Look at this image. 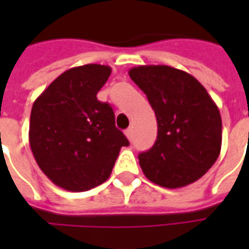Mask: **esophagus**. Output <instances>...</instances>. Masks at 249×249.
Segmentation results:
<instances>
[{"label": "esophagus", "instance_id": "obj_1", "mask_svg": "<svg viewBox=\"0 0 249 249\" xmlns=\"http://www.w3.org/2000/svg\"><path fill=\"white\" fill-rule=\"evenodd\" d=\"M125 136L128 137V140H132V137H133V130H132V128H128V129L125 130Z\"/></svg>", "mask_w": 249, "mask_h": 249}]
</instances>
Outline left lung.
Masks as SVG:
<instances>
[{
    "mask_svg": "<svg viewBox=\"0 0 249 249\" xmlns=\"http://www.w3.org/2000/svg\"><path fill=\"white\" fill-rule=\"evenodd\" d=\"M130 78L145 93L157 120V139L139 161L152 183L181 188L203 178L221 149V116L207 89L189 73L141 65Z\"/></svg>",
    "mask_w": 249,
    "mask_h": 249,
    "instance_id": "1",
    "label": "left lung"
}]
</instances>
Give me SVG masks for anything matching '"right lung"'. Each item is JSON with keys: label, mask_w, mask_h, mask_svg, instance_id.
I'll return each instance as SVG.
<instances>
[{"label": "right lung", "mask_w": 249, "mask_h": 249, "mask_svg": "<svg viewBox=\"0 0 249 249\" xmlns=\"http://www.w3.org/2000/svg\"><path fill=\"white\" fill-rule=\"evenodd\" d=\"M107 65L88 64L64 71L32 107L29 144L36 161L57 187L84 192L107 181L121 146L108 103L97 100L110 76Z\"/></svg>", "instance_id": "1"}]
</instances>
